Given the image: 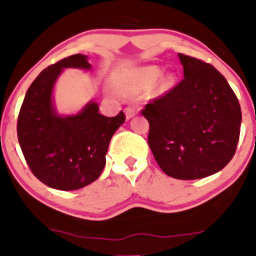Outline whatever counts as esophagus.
I'll return each mask as SVG.
<instances>
[{
	"label": "esophagus",
	"mask_w": 256,
	"mask_h": 256,
	"mask_svg": "<svg viewBox=\"0 0 256 256\" xmlns=\"http://www.w3.org/2000/svg\"><path fill=\"white\" fill-rule=\"evenodd\" d=\"M136 114H138V110H136L135 108L128 106V108H126V109H125V115H126V118H128H128H134Z\"/></svg>",
	"instance_id": "1"
}]
</instances>
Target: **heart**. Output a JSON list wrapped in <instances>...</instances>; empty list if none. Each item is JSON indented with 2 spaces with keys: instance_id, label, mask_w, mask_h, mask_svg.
<instances>
[{
  "instance_id": "b5f03b06",
  "label": "heart",
  "mask_w": 256,
  "mask_h": 256,
  "mask_svg": "<svg viewBox=\"0 0 256 256\" xmlns=\"http://www.w3.org/2000/svg\"><path fill=\"white\" fill-rule=\"evenodd\" d=\"M176 80L177 76L174 73H166L162 76V69L160 66H150L131 72L128 78V86L132 90L148 89L157 81L154 85L157 94H166L174 86Z\"/></svg>"
}]
</instances>
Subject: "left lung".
<instances>
[{
  "label": "left lung",
  "instance_id": "8db88e82",
  "mask_svg": "<svg viewBox=\"0 0 256 256\" xmlns=\"http://www.w3.org/2000/svg\"><path fill=\"white\" fill-rule=\"evenodd\" d=\"M184 79L147 104L148 142L162 171L177 180L216 174L236 154L242 110L226 79L210 64L178 53Z\"/></svg>",
  "mask_w": 256,
  "mask_h": 256
}]
</instances>
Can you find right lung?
<instances>
[{
	"label": "right lung",
	"instance_id": "right-lung-1",
	"mask_svg": "<svg viewBox=\"0 0 256 256\" xmlns=\"http://www.w3.org/2000/svg\"><path fill=\"white\" fill-rule=\"evenodd\" d=\"M66 68L90 70L92 66L86 56L74 54L40 72L26 92L17 135L23 156L40 182L54 190H74L99 178L110 140L125 115L120 112L106 118L92 100L76 114L56 112L54 85Z\"/></svg>",
	"mask_w": 256,
	"mask_h": 256
}]
</instances>
